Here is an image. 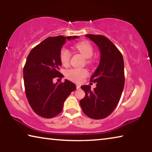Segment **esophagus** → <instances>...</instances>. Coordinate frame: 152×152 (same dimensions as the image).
Returning <instances> with one entry per match:
<instances>
[{"instance_id": "1", "label": "esophagus", "mask_w": 152, "mask_h": 152, "mask_svg": "<svg viewBox=\"0 0 152 152\" xmlns=\"http://www.w3.org/2000/svg\"><path fill=\"white\" fill-rule=\"evenodd\" d=\"M80 88V86L79 84H76V88L78 89V88Z\"/></svg>"}]
</instances>
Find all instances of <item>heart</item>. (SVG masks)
<instances>
[{"label": "heart", "mask_w": 152, "mask_h": 152, "mask_svg": "<svg viewBox=\"0 0 152 152\" xmlns=\"http://www.w3.org/2000/svg\"><path fill=\"white\" fill-rule=\"evenodd\" d=\"M76 48L80 52L82 53L86 58H88L87 62L88 64L91 62L90 58L93 55V48L90 43L86 41H83L77 43L75 45ZM70 51L67 48H62L60 53V60L61 63L64 66L68 65L70 59ZM88 75V72L84 68H72L67 70L66 76L70 80L75 82H80L86 76Z\"/></svg>", "instance_id": "obj_1"}]
</instances>
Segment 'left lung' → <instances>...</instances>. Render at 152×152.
Here are the masks:
<instances>
[{
	"mask_svg": "<svg viewBox=\"0 0 152 152\" xmlns=\"http://www.w3.org/2000/svg\"><path fill=\"white\" fill-rule=\"evenodd\" d=\"M99 48V65L91 77L96 87L84 85L85 96L80 101L82 111L94 119L106 118L116 108L125 84L124 61L121 53L104 35H86Z\"/></svg>",
	"mask_w": 152,
	"mask_h": 152,
	"instance_id": "1",
	"label": "left lung"
}]
</instances>
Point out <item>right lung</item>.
<instances>
[{
	"mask_svg": "<svg viewBox=\"0 0 152 152\" xmlns=\"http://www.w3.org/2000/svg\"><path fill=\"white\" fill-rule=\"evenodd\" d=\"M76 35L48 37L31 50L23 68L25 93L28 102L36 114L52 118L61 112L64 102L76 87L73 82L53 83V79L64 77L59 70L61 66L60 53L66 40Z\"/></svg>",
	"mask_w": 152,
	"mask_h": 152,
	"instance_id": "obj_1",
	"label": "right lung"
}]
</instances>
